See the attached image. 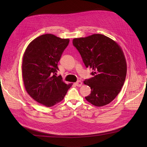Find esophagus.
Masks as SVG:
<instances>
[{
	"label": "esophagus",
	"mask_w": 147,
	"mask_h": 147,
	"mask_svg": "<svg viewBox=\"0 0 147 147\" xmlns=\"http://www.w3.org/2000/svg\"><path fill=\"white\" fill-rule=\"evenodd\" d=\"M74 84L77 87H81L82 86V82L81 81H78L74 83Z\"/></svg>",
	"instance_id": "1"
}]
</instances>
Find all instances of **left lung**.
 Returning <instances> with one entry per match:
<instances>
[{"label": "left lung", "instance_id": "obj_1", "mask_svg": "<svg viewBox=\"0 0 147 147\" xmlns=\"http://www.w3.org/2000/svg\"><path fill=\"white\" fill-rule=\"evenodd\" d=\"M73 44L86 67L94 70L93 77L84 81L91 89L86 99L98 107L109 104L120 92L127 74V63L121 48L111 38L99 34L74 38Z\"/></svg>", "mask_w": 147, "mask_h": 147}]
</instances>
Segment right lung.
<instances>
[{
  "label": "right lung",
  "instance_id": "obj_1",
  "mask_svg": "<svg viewBox=\"0 0 147 147\" xmlns=\"http://www.w3.org/2000/svg\"><path fill=\"white\" fill-rule=\"evenodd\" d=\"M69 41L51 34L42 35L31 42L23 55L22 71L26 91L47 107L61 102L73 85L55 76L57 63Z\"/></svg>",
  "mask_w": 147,
  "mask_h": 147
}]
</instances>
